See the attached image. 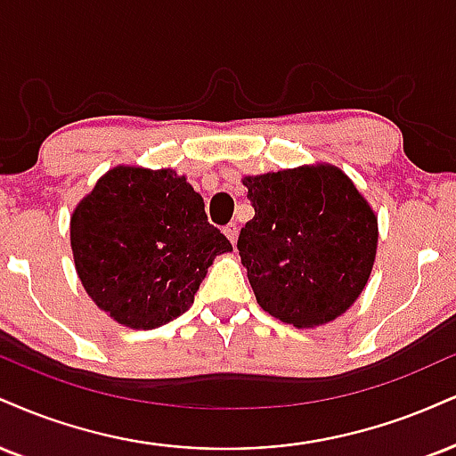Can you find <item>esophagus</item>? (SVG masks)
Masks as SVG:
<instances>
[{"label":"esophagus","mask_w":456,"mask_h":456,"mask_svg":"<svg viewBox=\"0 0 456 456\" xmlns=\"http://www.w3.org/2000/svg\"><path fill=\"white\" fill-rule=\"evenodd\" d=\"M223 233L227 235V238H229V242H232V244L238 242V224H235V223H229V224H224Z\"/></svg>","instance_id":"34e87169"}]
</instances>
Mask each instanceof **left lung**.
I'll return each mask as SVG.
<instances>
[{
    "instance_id": "8db88e82",
    "label": "left lung",
    "mask_w": 456,
    "mask_h": 456,
    "mask_svg": "<svg viewBox=\"0 0 456 456\" xmlns=\"http://www.w3.org/2000/svg\"><path fill=\"white\" fill-rule=\"evenodd\" d=\"M255 218L238 238L256 304L305 329L342 316L363 293L376 259L378 218L329 163L244 175Z\"/></svg>"
}]
</instances>
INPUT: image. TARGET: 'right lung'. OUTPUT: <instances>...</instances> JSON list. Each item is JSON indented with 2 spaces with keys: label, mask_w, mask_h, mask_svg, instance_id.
<instances>
[{
  "label": "right lung",
  "mask_w": 456,
  "mask_h": 456,
  "mask_svg": "<svg viewBox=\"0 0 456 456\" xmlns=\"http://www.w3.org/2000/svg\"><path fill=\"white\" fill-rule=\"evenodd\" d=\"M69 240L89 297L131 329L184 314L214 256L233 250L184 175L131 166L97 180L71 214Z\"/></svg>",
  "instance_id": "1"
}]
</instances>
